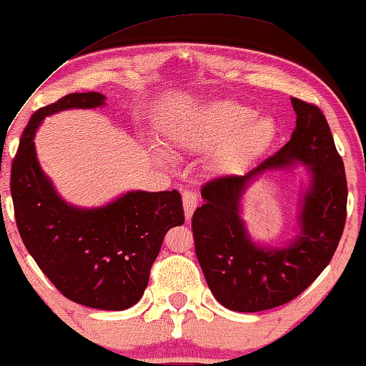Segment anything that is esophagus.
<instances>
[{
  "label": "esophagus",
  "instance_id": "esophagus-1",
  "mask_svg": "<svg viewBox=\"0 0 366 366\" xmlns=\"http://www.w3.org/2000/svg\"><path fill=\"white\" fill-rule=\"evenodd\" d=\"M182 199H183V209H184V217H187V221H190L193 210L197 209V204H199V199H197V195L190 190H184L182 193Z\"/></svg>",
  "mask_w": 366,
  "mask_h": 366
}]
</instances>
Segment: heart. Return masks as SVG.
<instances>
[{
  "label": "heart",
  "mask_w": 366,
  "mask_h": 366,
  "mask_svg": "<svg viewBox=\"0 0 366 366\" xmlns=\"http://www.w3.org/2000/svg\"><path fill=\"white\" fill-rule=\"evenodd\" d=\"M250 107L236 101H216L204 109L199 123L188 132L195 147H212L226 142L222 157L229 164H244L260 156L274 139L276 127L269 118H252Z\"/></svg>",
  "instance_id": "heart-1"
}]
</instances>
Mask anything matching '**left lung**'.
Listing matches in <instances>:
<instances>
[{"instance_id":"1","label":"left lung","mask_w":366,"mask_h":366,"mask_svg":"<svg viewBox=\"0 0 366 366\" xmlns=\"http://www.w3.org/2000/svg\"><path fill=\"white\" fill-rule=\"evenodd\" d=\"M296 128L291 140L244 176H219L202 187L205 204L193 212L195 253L205 281L226 308L262 312L302 295L334 257L346 224L347 183L329 123L319 106L291 97ZM300 160L312 173L305 197L302 233L282 251L249 242L237 214L246 184L257 174Z\"/></svg>"}]
</instances>
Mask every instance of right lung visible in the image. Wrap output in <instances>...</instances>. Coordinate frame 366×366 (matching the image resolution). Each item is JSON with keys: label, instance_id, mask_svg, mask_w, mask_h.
<instances>
[{"label": "right lung", "instance_id": "1", "mask_svg": "<svg viewBox=\"0 0 366 366\" xmlns=\"http://www.w3.org/2000/svg\"><path fill=\"white\" fill-rule=\"evenodd\" d=\"M102 104V94L75 92L37 109L13 157L10 192L21 242L56 290L85 307L124 310L144 295L164 234L184 222L182 195L130 192L102 209L70 207L42 174L34 149L47 114Z\"/></svg>", "mask_w": 366, "mask_h": 366}]
</instances>
